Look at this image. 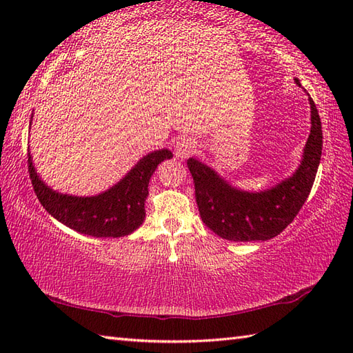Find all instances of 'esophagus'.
Listing matches in <instances>:
<instances>
[{"mask_svg": "<svg viewBox=\"0 0 353 353\" xmlns=\"http://www.w3.org/2000/svg\"><path fill=\"white\" fill-rule=\"evenodd\" d=\"M174 150H176V156L182 157V159H183V157H188L192 153H196L197 145H196V142L191 141V139H181L176 144Z\"/></svg>", "mask_w": 353, "mask_h": 353, "instance_id": "1", "label": "esophagus"}]
</instances>
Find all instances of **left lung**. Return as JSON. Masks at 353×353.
I'll use <instances>...</instances> for the list:
<instances>
[{"instance_id": "8db88e82", "label": "left lung", "mask_w": 353, "mask_h": 353, "mask_svg": "<svg viewBox=\"0 0 353 353\" xmlns=\"http://www.w3.org/2000/svg\"><path fill=\"white\" fill-rule=\"evenodd\" d=\"M301 86L299 79H294ZM310 95V94H308ZM311 132L301 165L272 188L250 192L238 190L200 162L190 157L199 212L206 226L229 241H267L288 226L308 199L321 157L323 133L319 110L311 97Z\"/></svg>"}]
</instances>
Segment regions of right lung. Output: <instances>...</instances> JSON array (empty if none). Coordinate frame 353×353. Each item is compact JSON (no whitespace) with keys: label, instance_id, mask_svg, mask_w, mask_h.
<instances>
[{"label":"right lung","instance_id":"right-lung-1","mask_svg":"<svg viewBox=\"0 0 353 353\" xmlns=\"http://www.w3.org/2000/svg\"><path fill=\"white\" fill-rule=\"evenodd\" d=\"M171 157L168 148L148 153L112 188L91 197L70 196L50 188L36 172L30 150L28 172L41 205L57 221L85 235L119 238L130 235L144 223L150 177L157 165Z\"/></svg>","mask_w":353,"mask_h":353}]
</instances>
